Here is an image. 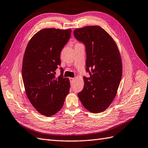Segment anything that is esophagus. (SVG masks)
<instances>
[{"label": "esophagus", "mask_w": 148, "mask_h": 148, "mask_svg": "<svg viewBox=\"0 0 148 148\" xmlns=\"http://www.w3.org/2000/svg\"><path fill=\"white\" fill-rule=\"evenodd\" d=\"M75 78H70V83H71V84H73V82L75 81Z\"/></svg>", "instance_id": "34e87169"}]
</instances>
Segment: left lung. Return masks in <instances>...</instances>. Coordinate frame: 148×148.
Returning <instances> with one entry per match:
<instances>
[{
	"instance_id": "1",
	"label": "left lung",
	"mask_w": 148,
	"mask_h": 148,
	"mask_svg": "<svg viewBox=\"0 0 148 148\" xmlns=\"http://www.w3.org/2000/svg\"><path fill=\"white\" fill-rule=\"evenodd\" d=\"M74 36L86 46V70L90 75L88 78L84 77V87L78 97L86 110L100 113L112 102L121 80L119 50L111 36L99 26L76 29Z\"/></svg>"
}]
</instances>
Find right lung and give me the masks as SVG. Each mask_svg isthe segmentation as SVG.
Listing matches in <instances>:
<instances>
[{
  "label": "right lung",
  "mask_w": 148,
  "mask_h": 148,
  "mask_svg": "<svg viewBox=\"0 0 148 148\" xmlns=\"http://www.w3.org/2000/svg\"><path fill=\"white\" fill-rule=\"evenodd\" d=\"M71 32V29H42L31 38L24 52L22 76L25 92L36 110L47 117L62 109L69 93V78H63V73L56 77L55 71Z\"/></svg>",
  "instance_id": "1"
}]
</instances>
